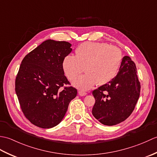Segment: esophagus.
<instances>
[{"mask_svg": "<svg viewBox=\"0 0 157 157\" xmlns=\"http://www.w3.org/2000/svg\"><path fill=\"white\" fill-rule=\"evenodd\" d=\"M78 94H79V95H80V96H86V94H87V93H86V92H84V91L79 90V91L78 92Z\"/></svg>", "mask_w": 157, "mask_h": 157, "instance_id": "esophagus-1", "label": "esophagus"}]
</instances>
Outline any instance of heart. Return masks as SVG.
Listing matches in <instances>:
<instances>
[{"label":"heart","instance_id":"1","mask_svg":"<svg viewBox=\"0 0 157 157\" xmlns=\"http://www.w3.org/2000/svg\"><path fill=\"white\" fill-rule=\"evenodd\" d=\"M75 54L65 56L63 68L67 77L73 80L84 71V67L86 73L73 82L76 88L82 90L111 82L117 73L123 58L118 47L101 42L83 43L76 48Z\"/></svg>","mask_w":157,"mask_h":157}]
</instances>
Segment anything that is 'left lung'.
Wrapping results in <instances>:
<instances>
[{"mask_svg": "<svg viewBox=\"0 0 157 157\" xmlns=\"http://www.w3.org/2000/svg\"><path fill=\"white\" fill-rule=\"evenodd\" d=\"M140 93L136 65L129 56H125L115 78L92 92L96 100L92 115L103 125L119 124L132 114Z\"/></svg>", "mask_w": 157, "mask_h": 157, "instance_id": "obj_1", "label": "left lung"}]
</instances>
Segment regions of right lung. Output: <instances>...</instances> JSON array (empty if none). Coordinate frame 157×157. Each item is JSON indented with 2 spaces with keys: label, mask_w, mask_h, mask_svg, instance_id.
Here are the masks:
<instances>
[{
  "label": "right lung",
  "mask_w": 157,
  "mask_h": 157,
  "mask_svg": "<svg viewBox=\"0 0 157 157\" xmlns=\"http://www.w3.org/2000/svg\"><path fill=\"white\" fill-rule=\"evenodd\" d=\"M71 46L65 41L47 40L28 53L19 67L16 94L25 117L39 128L57 125L77 96V90L72 86L59 89L70 85L63 61L71 52Z\"/></svg>",
  "instance_id": "right-lung-1"
}]
</instances>
